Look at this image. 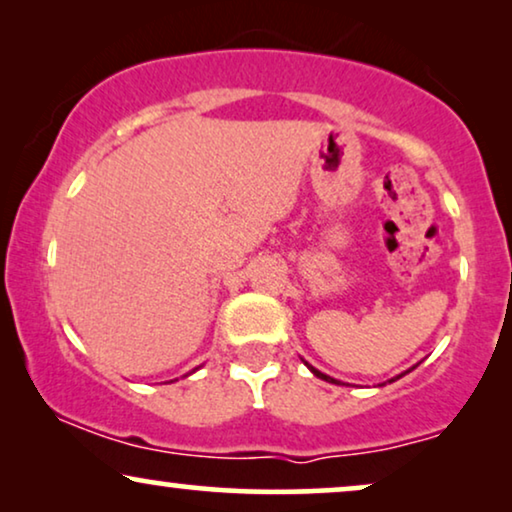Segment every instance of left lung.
<instances>
[{
  "mask_svg": "<svg viewBox=\"0 0 512 512\" xmlns=\"http://www.w3.org/2000/svg\"><path fill=\"white\" fill-rule=\"evenodd\" d=\"M306 365H309V363H306ZM309 370L313 372V374H316V377H320V379H325V381H330V384H339V381L337 379H332V377H327V374H323V372H318L316 370V367H311L309 365ZM407 374V372H405ZM400 377H403V374H400ZM400 377H395V379H400ZM395 379H391V381H395Z\"/></svg>",
  "mask_w": 512,
  "mask_h": 512,
  "instance_id": "left-lung-1",
  "label": "left lung"
}]
</instances>
